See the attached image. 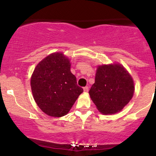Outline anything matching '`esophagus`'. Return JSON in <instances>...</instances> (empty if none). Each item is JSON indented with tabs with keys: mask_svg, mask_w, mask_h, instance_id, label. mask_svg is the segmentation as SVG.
<instances>
[{
	"mask_svg": "<svg viewBox=\"0 0 156 156\" xmlns=\"http://www.w3.org/2000/svg\"><path fill=\"white\" fill-rule=\"evenodd\" d=\"M83 91L85 92H87L89 91V87H83Z\"/></svg>",
	"mask_w": 156,
	"mask_h": 156,
	"instance_id": "34e87169",
	"label": "esophagus"
}]
</instances>
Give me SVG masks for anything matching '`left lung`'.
<instances>
[{
	"instance_id": "left-lung-1",
	"label": "left lung",
	"mask_w": 156,
	"mask_h": 156,
	"mask_svg": "<svg viewBox=\"0 0 156 156\" xmlns=\"http://www.w3.org/2000/svg\"><path fill=\"white\" fill-rule=\"evenodd\" d=\"M133 78L119 64L98 66L95 81L89 92L97 108L103 114L120 112L133 98Z\"/></svg>"
}]
</instances>
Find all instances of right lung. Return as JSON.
<instances>
[{
  "label": "right lung",
  "instance_id": "add662e5",
  "mask_svg": "<svg viewBox=\"0 0 156 156\" xmlns=\"http://www.w3.org/2000/svg\"><path fill=\"white\" fill-rule=\"evenodd\" d=\"M69 59L53 53L37 64L31 78L34 99L47 115L60 117L69 112L83 92L70 71Z\"/></svg>",
  "mask_w": 156,
  "mask_h": 156
}]
</instances>
